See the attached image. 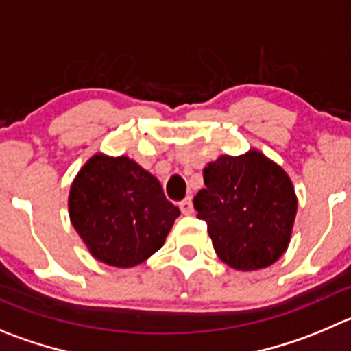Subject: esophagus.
<instances>
[{"label":"esophagus","instance_id":"obj_1","mask_svg":"<svg viewBox=\"0 0 351 351\" xmlns=\"http://www.w3.org/2000/svg\"><path fill=\"white\" fill-rule=\"evenodd\" d=\"M180 209H182L183 215H194V204H192V199L186 197L185 201L180 202Z\"/></svg>","mask_w":351,"mask_h":351}]
</instances>
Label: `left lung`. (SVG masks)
Masks as SVG:
<instances>
[{"label": "left lung", "instance_id": "left-lung-1", "mask_svg": "<svg viewBox=\"0 0 351 351\" xmlns=\"http://www.w3.org/2000/svg\"><path fill=\"white\" fill-rule=\"evenodd\" d=\"M194 197L216 254L235 270L267 268L286 253L298 211L287 173L260 150L220 156Z\"/></svg>", "mask_w": 351, "mask_h": 351}]
</instances>
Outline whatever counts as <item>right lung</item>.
Instances as JSON below:
<instances>
[{"mask_svg": "<svg viewBox=\"0 0 351 351\" xmlns=\"http://www.w3.org/2000/svg\"><path fill=\"white\" fill-rule=\"evenodd\" d=\"M69 216L95 260L131 268L162 247L180 209L138 162L97 152L72 182Z\"/></svg>", "mask_w": 351, "mask_h": 351, "instance_id": "1", "label": "right lung"}]
</instances>
